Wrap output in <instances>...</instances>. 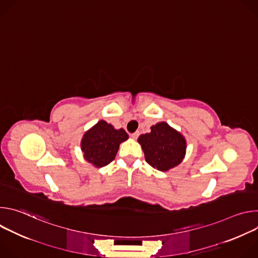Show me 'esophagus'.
I'll return each mask as SVG.
<instances>
[{"label": "esophagus", "mask_w": 258, "mask_h": 258, "mask_svg": "<svg viewBox=\"0 0 258 258\" xmlns=\"http://www.w3.org/2000/svg\"><path fill=\"white\" fill-rule=\"evenodd\" d=\"M139 135H140V133L139 132H136V133H134V134H132L131 135V137L134 139V140H136V139H138V137H139Z\"/></svg>", "instance_id": "obj_1"}]
</instances>
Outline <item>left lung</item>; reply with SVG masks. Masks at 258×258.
Masks as SVG:
<instances>
[{
  "label": "left lung",
  "instance_id": "left-lung-1",
  "mask_svg": "<svg viewBox=\"0 0 258 258\" xmlns=\"http://www.w3.org/2000/svg\"><path fill=\"white\" fill-rule=\"evenodd\" d=\"M149 134L138 138L145 159L153 168L168 171L185 158L187 141L179 132L165 121L152 125Z\"/></svg>",
  "mask_w": 258,
  "mask_h": 258
}]
</instances>
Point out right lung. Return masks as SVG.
<instances>
[{
  "label": "right lung",
  "instance_id": "1",
  "mask_svg": "<svg viewBox=\"0 0 258 258\" xmlns=\"http://www.w3.org/2000/svg\"><path fill=\"white\" fill-rule=\"evenodd\" d=\"M128 139L123 128L116 130L105 120L98 121L88 130L82 139L84 158L95 167H103L113 161L119 145Z\"/></svg>",
  "mask_w": 258,
  "mask_h": 258
}]
</instances>
